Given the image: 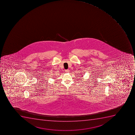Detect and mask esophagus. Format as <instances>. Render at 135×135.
I'll list each match as a JSON object with an SVG mask.
<instances>
[{"mask_svg": "<svg viewBox=\"0 0 135 135\" xmlns=\"http://www.w3.org/2000/svg\"><path fill=\"white\" fill-rule=\"evenodd\" d=\"M69 72V70H66L65 72H66V73H68V72Z\"/></svg>", "mask_w": 135, "mask_h": 135, "instance_id": "esophagus-1", "label": "esophagus"}]
</instances>
